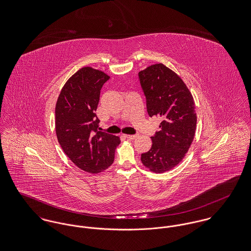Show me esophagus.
Returning a JSON list of instances; mask_svg holds the SVG:
<instances>
[{"instance_id": "esophagus-1", "label": "esophagus", "mask_w": 251, "mask_h": 251, "mask_svg": "<svg viewBox=\"0 0 251 251\" xmlns=\"http://www.w3.org/2000/svg\"><path fill=\"white\" fill-rule=\"evenodd\" d=\"M136 136H137L136 134H126V135H125V137L128 138V139H135Z\"/></svg>"}]
</instances>
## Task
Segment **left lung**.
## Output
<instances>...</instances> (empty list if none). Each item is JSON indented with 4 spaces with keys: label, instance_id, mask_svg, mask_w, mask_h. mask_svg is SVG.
<instances>
[{
    "label": "left lung",
    "instance_id": "left-lung-1",
    "mask_svg": "<svg viewBox=\"0 0 251 251\" xmlns=\"http://www.w3.org/2000/svg\"><path fill=\"white\" fill-rule=\"evenodd\" d=\"M149 116L161 118L160 130L151 138V148L141 154L145 167L165 173L180 162L192 145L196 130L195 104L181 77L162 63L138 73Z\"/></svg>",
    "mask_w": 251,
    "mask_h": 251
}]
</instances>
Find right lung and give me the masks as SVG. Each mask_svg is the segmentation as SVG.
I'll return each mask as SVG.
<instances>
[{
    "label": "right lung",
    "mask_w": 251,
    "mask_h": 251,
    "mask_svg": "<svg viewBox=\"0 0 251 251\" xmlns=\"http://www.w3.org/2000/svg\"><path fill=\"white\" fill-rule=\"evenodd\" d=\"M109 75L83 67L64 84L56 104V133L65 154L79 169L98 174L114 162L118 136L99 131L96 115Z\"/></svg>",
    "instance_id": "right-lung-1"
}]
</instances>
